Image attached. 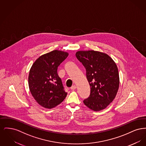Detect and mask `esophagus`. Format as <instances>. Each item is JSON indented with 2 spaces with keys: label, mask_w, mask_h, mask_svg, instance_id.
I'll return each mask as SVG.
<instances>
[{
  "label": "esophagus",
  "mask_w": 146,
  "mask_h": 146,
  "mask_svg": "<svg viewBox=\"0 0 146 146\" xmlns=\"http://www.w3.org/2000/svg\"><path fill=\"white\" fill-rule=\"evenodd\" d=\"M76 88V85H73V86H71V88H70V89H71V90H75Z\"/></svg>",
  "instance_id": "obj_1"
}]
</instances>
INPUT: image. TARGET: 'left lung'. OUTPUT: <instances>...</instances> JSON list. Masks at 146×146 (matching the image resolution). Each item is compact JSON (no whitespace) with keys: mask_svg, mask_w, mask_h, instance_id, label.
Returning <instances> with one entry per match:
<instances>
[{"mask_svg":"<svg viewBox=\"0 0 146 146\" xmlns=\"http://www.w3.org/2000/svg\"><path fill=\"white\" fill-rule=\"evenodd\" d=\"M77 59L86 70L90 94L84 104L94 111L106 108L115 97L119 85L118 67L109 56L94 50L79 51Z\"/></svg>","mask_w":146,"mask_h":146,"instance_id":"obj_1","label":"left lung"}]
</instances>
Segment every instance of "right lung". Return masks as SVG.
<instances>
[{
    "label": "right lung",
    "mask_w": 146,
    "mask_h": 146,
    "mask_svg": "<svg viewBox=\"0 0 146 146\" xmlns=\"http://www.w3.org/2000/svg\"><path fill=\"white\" fill-rule=\"evenodd\" d=\"M68 56L62 51H52L40 56L30 70L29 90L37 103L44 108L55 107L67 96L57 68Z\"/></svg>",
    "instance_id": "1"
}]
</instances>
